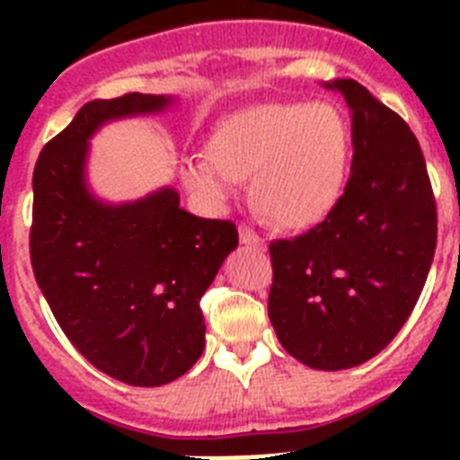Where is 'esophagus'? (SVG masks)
I'll use <instances>...</instances> for the list:
<instances>
[{"instance_id":"1","label":"esophagus","mask_w":460,"mask_h":460,"mask_svg":"<svg viewBox=\"0 0 460 460\" xmlns=\"http://www.w3.org/2000/svg\"><path fill=\"white\" fill-rule=\"evenodd\" d=\"M239 242L242 243H251V246H262L265 239L260 237L251 226H239Z\"/></svg>"}]
</instances>
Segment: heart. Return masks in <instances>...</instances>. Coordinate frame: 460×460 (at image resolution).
<instances>
[{
    "label": "heart",
    "instance_id": "obj_1",
    "mask_svg": "<svg viewBox=\"0 0 460 460\" xmlns=\"http://www.w3.org/2000/svg\"><path fill=\"white\" fill-rule=\"evenodd\" d=\"M350 161V131L329 103H265L214 128L207 152L184 161V181L223 207L251 177L253 205L280 227L318 223L339 200Z\"/></svg>",
    "mask_w": 460,
    "mask_h": 460
}]
</instances>
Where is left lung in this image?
Returning a JSON list of instances; mask_svg holds the SVG:
<instances>
[{"label": "left lung", "instance_id": "obj_1", "mask_svg": "<svg viewBox=\"0 0 460 460\" xmlns=\"http://www.w3.org/2000/svg\"><path fill=\"white\" fill-rule=\"evenodd\" d=\"M352 119V165L324 221L270 243V320L280 345L318 371L376 357L424 290L438 211L420 142L357 80L324 83Z\"/></svg>", "mask_w": 460, "mask_h": 460}]
</instances>
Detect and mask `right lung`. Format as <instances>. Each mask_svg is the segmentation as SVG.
<instances>
[{"label": "right lung", "mask_w": 460, "mask_h": 460, "mask_svg": "<svg viewBox=\"0 0 460 460\" xmlns=\"http://www.w3.org/2000/svg\"><path fill=\"white\" fill-rule=\"evenodd\" d=\"M170 101L137 92L89 101L40 149L34 168L36 283L75 350L133 387H161L198 361L205 350L200 299L239 243L233 221L193 217L172 189L124 205L89 193L84 161L93 131Z\"/></svg>", "instance_id": "1"}]
</instances>
